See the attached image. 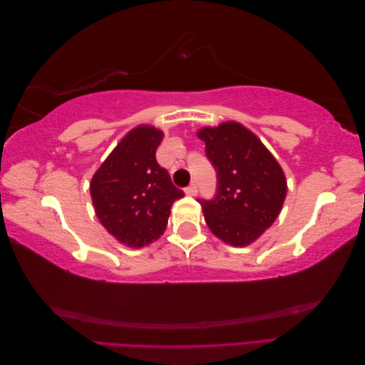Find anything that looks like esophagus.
I'll use <instances>...</instances> for the list:
<instances>
[{
    "mask_svg": "<svg viewBox=\"0 0 365 365\" xmlns=\"http://www.w3.org/2000/svg\"><path fill=\"white\" fill-rule=\"evenodd\" d=\"M185 193L189 195V196H195V195L197 193V187H196V184L193 182V184H190L189 187H185Z\"/></svg>",
    "mask_w": 365,
    "mask_h": 365,
    "instance_id": "esophagus-1",
    "label": "esophagus"
}]
</instances>
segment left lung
<instances>
[{
	"instance_id": "left-lung-1",
	"label": "left lung",
	"mask_w": 365,
	"mask_h": 365,
	"mask_svg": "<svg viewBox=\"0 0 365 365\" xmlns=\"http://www.w3.org/2000/svg\"><path fill=\"white\" fill-rule=\"evenodd\" d=\"M216 170V193L200 197L205 222L225 244L245 247L277 219L286 180L262 141L235 121L197 132Z\"/></svg>"
}]
</instances>
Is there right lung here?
Returning <instances> with one entry per match:
<instances>
[{
    "label": "right lung",
    "instance_id": "obj_1",
    "mask_svg": "<svg viewBox=\"0 0 365 365\" xmlns=\"http://www.w3.org/2000/svg\"><path fill=\"white\" fill-rule=\"evenodd\" d=\"M163 132L132 129L91 180V197L102 225L121 244L140 248L168 227L172 204L184 196L157 161Z\"/></svg>",
    "mask_w": 365,
    "mask_h": 365
}]
</instances>
